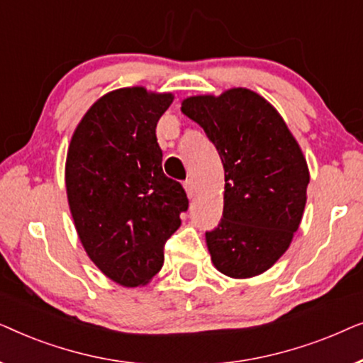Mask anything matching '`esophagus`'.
<instances>
[{"label": "esophagus", "mask_w": 363, "mask_h": 363, "mask_svg": "<svg viewBox=\"0 0 363 363\" xmlns=\"http://www.w3.org/2000/svg\"><path fill=\"white\" fill-rule=\"evenodd\" d=\"M183 186H185L188 198H193V196H195V193H196V186H195V182H193L191 178H188V180H186L185 183H183Z\"/></svg>", "instance_id": "esophagus-1"}]
</instances>
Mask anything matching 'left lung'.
<instances>
[{"instance_id": "8db88e82", "label": "left lung", "mask_w": 363, "mask_h": 363, "mask_svg": "<svg viewBox=\"0 0 363 363\" xmlns=\"http://www.w3.org/2000/svg\"><path fill=\"white\" fill-rule=\"evenodd\" d=\"M182 112L203 127L225 168L221 221L206 231L215 267L245 279L269 269L299 228L309 168L279 112L250 89L196 96Z\"/></svg>"}]
</instances>
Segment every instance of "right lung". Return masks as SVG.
Instances as JSON below:
<instances>
[{"label":"right lung","mask_w":363,"mask_h":363,"mask_svg":"<svg viewBox=\"0 0 363 363\" xmlns=\"http://www.w3.org/2000/svg\"><path fill=\"white\" fill-rule=\"evenodd\" d=\"M172 94L125 87L89 108L74 132L66 190L79 240L94 264L125 287L147 284L182 225L188 198L162 170L157 122Z\"/></svg>","instance_id":"right-lung-1"}]
</instances>
